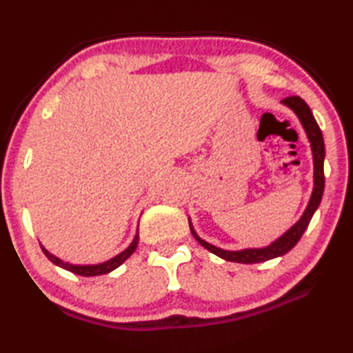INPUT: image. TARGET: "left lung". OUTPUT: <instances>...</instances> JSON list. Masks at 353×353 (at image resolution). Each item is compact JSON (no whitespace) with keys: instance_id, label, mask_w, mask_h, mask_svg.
Masks as SVG:
<instances>
[{"instance_id":"obj_1","label":"left lung","mask_w":353,"mask_h":353,"mask_svg":"<svg viewBox=\"0 0 353 353\" xmlns=\"http://www.w3.org/2000/svg\"><path fill=\"white\" fill-rule=\"evenodd\" d=\"M282 104L296 113L299 121L302 123L303 129H305V134L308 137V141L312 143V152H313V165H314V176H313V193L312 198H310L308 205L305 208V212L301 216V219L291 227L290 230H286L285 234L277 238L276 241L271 243L270 246L266 248H259V249H241V250H224L221 248L213 246V244L207 243L202 240V238L198 236L196 234L193 225H191L190 221V230L196 240L199 241L201 246H204L207 250H210L212 254L221 256L227 261H236V263H261V261H268L276 259V256H282L286 252L296 246L297 241L301 240V236L303 235V232L312 221L314 212L318 210V207L321 204L322 194H324V185H325V177H324V157H325V146H324V139H322V132L316 123V119L313 117L312 110L307 105L305 101L299 97H288L282 99Z\"/></svg>"}]
</instances>
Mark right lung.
Instances as JSON below:
<instances>
[{
    "label": "right lung",
    "mask_w": 353,
    "mask_h": 353,
    "mask_svg": "<svg viewBox=\"0 0 353 353\" xmlns=\"http://www.w3.org/2000/svg\"><path fill=\"white\" fill-rule=\"evenodd\" d=\"M137 244H139V230H137L134 241L129 244L128 249H124L121 254H118L117 256H113V259H110V260H107L104 263H98V265H71V263L63 261L61 259H57L56 255L48 252V250L41 246V244L40 246H41V250H43V254L48 256V259H50V261L54 263V265L61 266V268H63V270H67L73 274H77V276L93 277V276H103V274H109L110 271L117 270L119 265H123V263L135 252Z\"/></svg>",
    "instance_id": "add662e5"
}]
</instances>
